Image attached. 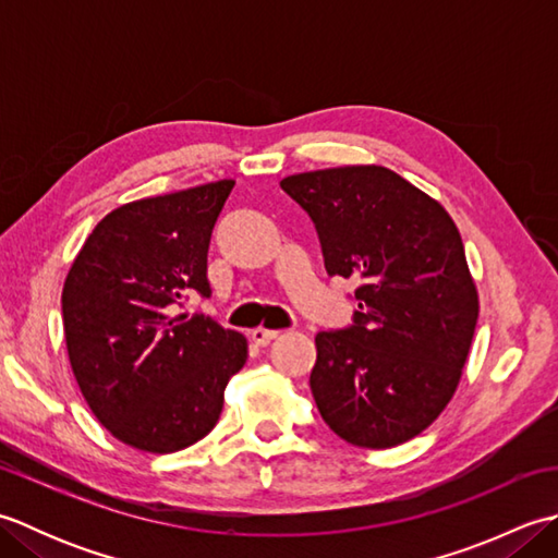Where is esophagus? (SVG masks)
Returning a JSON list of instances; mask_svg holds the SVG:
<instances>
[{
    "mask_svg": "<svg viewBox=\"0 0 558 558\" xmlns=\"http://www.w3.org/2000/svg\"><path fill=\"white\" fill-rule=\"evenodd\" d=\"M280 336V330H268V328H254L252 330V340L256 345H268L270 340H276Z\"/></svg>",
    "mask_w": 558,
    "mask_h": 558,
    "instance_id": "1",
    "label": "esophagus"
}]
</instances>
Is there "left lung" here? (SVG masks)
I'll list each match as a JSON object with an SVG mask.
<instances>
[{
	"instance_id": "1",
	"label": "left lung",
	"mask_w": 558,
	"mask_h": 558,
	"mask_svg": "<svg viewBox=\"0 0 558 558\" xmlns=\"http://www.w3.org/2000/svg\"><path fill=\"white\" fill-rule=\"evenodd\" d=\"M280 186L314 220L328 276L357 282L352 326L316 336V408L352 446L405 444L453 398L475 336L480 298L456 222L381 165Z\"/></svg>"
}]
</instances>
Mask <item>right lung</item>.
<instances>
[{"label": "right lung", "instance_id": "right-lung-1", "mask_svg": "<svg viewBox=\"0 0 558 558\" xmlns=\"http://www.w3.org/2000/svg\"><path fill=\"white\" fill-rule=\"evenodd\" d=\"M232 180L141 198L108 213L69 268L62 318L71 369L98 422L122 444L174 453L216 426L246 338L204 314L206 260Z\"/></svg>", "mask_w": 558, "mask_h": 558}]
</instances>
